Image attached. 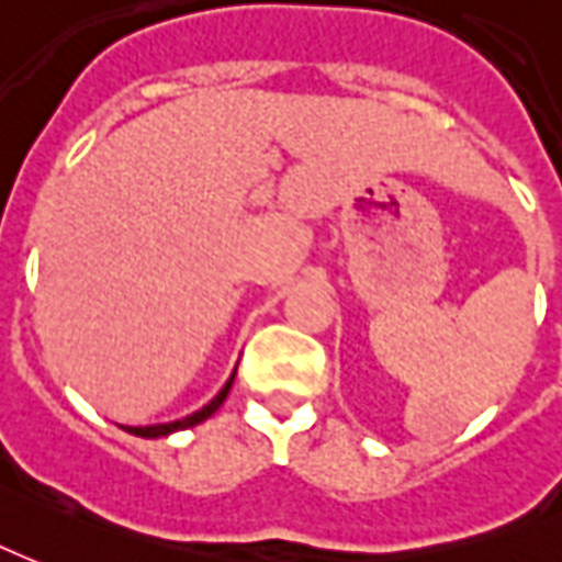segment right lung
I'll return each instance as SVG.
<instances>
[{
    "label": "right lung",
    "instance_id": "add662e5",
    "mask_svg": "<svg viewBox=\"0 0 562 562\" xmlns=\"http://www.w3.org/2000/svg\"><path fill=\"white\" fill-rule=\"evenodd\" d=\"M232 381H235V375L228 378L226 384H223V390H220L217 396L207 402L205 408L196 411V414H190V417L184 419H176V423H157V426H124V429L131 431V435H139V438H166V435H172V431H181V429H190V426H199L202 419H207L214 411L226 402L228 390H232Z\"/></svg>",
    "mask_w": 562,
    "mask_h": 562
}]
</instances>
